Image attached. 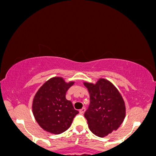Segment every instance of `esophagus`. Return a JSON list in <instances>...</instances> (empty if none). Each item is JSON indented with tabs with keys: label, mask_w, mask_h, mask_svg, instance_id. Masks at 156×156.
<instances>
[{
	"label": "esophagus",
	"mask_w": 156,
	"mask_h": 156,
	"mask_svg": "<svg viewBox=\"0 0 156 156\" xmlns=\"http://www.w3.org/2000/svg\"><path fill=\"white\" fill-rule=\"evenodd\" d=\"M85 112V108H82L80 110V114H83Z\"/></svg>",
	"instance_id": "obj_1"
}]
</instances>
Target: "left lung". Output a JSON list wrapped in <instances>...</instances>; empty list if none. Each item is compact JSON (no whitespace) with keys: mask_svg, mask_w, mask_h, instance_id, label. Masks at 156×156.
<instances>
[{"mask_svg":"<svg viewBox=\"0 0 156 156\" xmlns=\"http://www.w3.org/2000/svg\"><path fill=\"white\" fill-rule=\"evenodd\" d=\"M90 94V105L85 112L89 129L103 138L117 130L126 115L125 103L111 82L99 79L95 84L84 83Z\"/></svg>","mask_w":156,"mask_h":156,"instance_id":"8db88e82","label":"left lung"}]
</instances>
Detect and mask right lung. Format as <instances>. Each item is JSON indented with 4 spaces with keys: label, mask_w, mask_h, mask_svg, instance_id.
I'll return each instance as SVG.
<instances>
[{
    "label": "right lung",
    "mask_w": 156,
    "mask_h": 156,
    "mask_svg": "<svg viewBox=\"0 0 156 156\" xmlns=\"http://www.w3.org/2000/svg\"><path fill=\"white\" fill-rule=\"evenodd\" d=\"M74 82L53 77L42 85L33 98V113L38 125L52 134H61L71 126L79 113L65 98L66 91Z\"/></svg>",
    "instance_id": "obj_1"
}]
</instances>
